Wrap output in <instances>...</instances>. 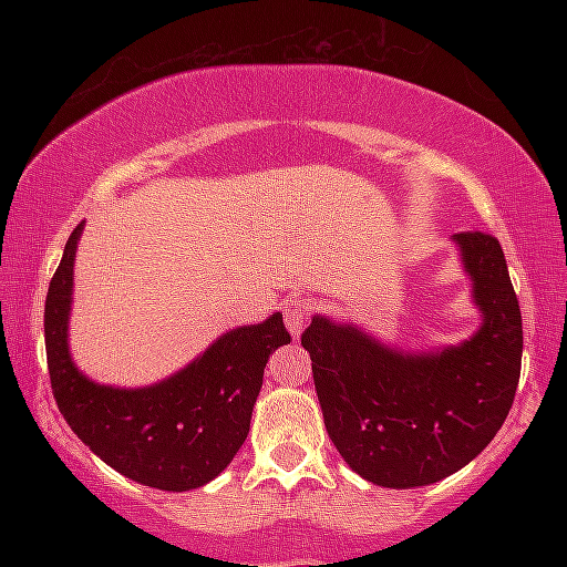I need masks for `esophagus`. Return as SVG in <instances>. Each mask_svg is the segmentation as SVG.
I'll return each instance as SVG.
<instances>
[{"label": "esophagus", "instance_id": "34e87169", "mask_svg": "<svg viewBox=\"0 0 567 567\" xmlns=\"http://www.w3.org/2000/svg\"><path fill=\"white\" fill-rule=\"evenodd\" d=\"M311 311H315L311 301H288V303H285V324H288L292 338H298L303 333V328H306V322H309Z\"/></svg>", "mask_w": 567, "mask_h": 567}]
</instances>
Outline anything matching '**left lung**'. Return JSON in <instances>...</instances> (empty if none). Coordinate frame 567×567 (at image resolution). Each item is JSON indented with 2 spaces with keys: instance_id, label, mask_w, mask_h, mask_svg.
I'll return each instance as SVG.
<instances>
[{
  "instance_id": "left-lung-1",
  "label": "left lung",
  "mask_w": 567,
  "mask_h": 567,
  "mask_svg": "<svg viewBox=\"0 0 567 567\" xmlns=\"http://www.w3.org/2000/svg\"><path fill=\"white\" fill-rule=\"evenodd\" d=\"M477 330L437 349L389 347L354 322L315 315L311 357L324 429L368 483L394 491L440 483L491 445L509 415L523 362V317L498 239L453 234Z\"/></svg>"
}]
</instances>
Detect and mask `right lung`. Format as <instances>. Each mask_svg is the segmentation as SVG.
I'll list each match as a JSON object with an SVG mask.
<instances>
[{
	"label": "right lung",
	"instance_id": "obj_1",
	"mask_svg": "<svg viewBox=\"0 0 567 567\" xmlns=\"http://www.w3.org/2000/svg\"><path fill=\"white\" fill-rule=\"evenodd\" d=\"M84 224L71 231L44 301V347L58 410L71 432L135 483L184 493L216 480L250 432L269 354L285 343L282 315L226 330L186 368L148 386L97 383L69 349L74 261Z\"/></svg>",
	"mask_w": 567,
	"mask_h": 567
}]
</instances>
